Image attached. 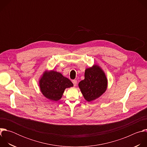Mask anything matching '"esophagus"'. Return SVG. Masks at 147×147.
Returning <instances> with one entry per match:
<instances>
[{"mask_svg": "<svg viewBox=\"0 0 147 147\" xmlns=\"http://www.w3.org/2000/svg\"><path fill=\"white\" fill-rule=\"evenodd\" d=\"M72 82L73 83V85H74V86H77V81L76 80H72Z\"/></svg>", "mask_w": 147, "mask_h": 147, "instance_id": "obj_1", "label": "esophagus"}]
</instances>
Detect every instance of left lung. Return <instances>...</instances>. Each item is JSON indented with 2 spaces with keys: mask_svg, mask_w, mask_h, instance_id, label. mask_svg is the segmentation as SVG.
<instances>
[{
  "mask_svg": "<svg viewBox=\"0 0 147 147\" xmlns=\"http://www.w3.org/2000/svg\"><path fill=\"white\" fill-rule=\"evenodd\" d=\"M84 98L92 101L102 95L107 88V79L100 68L95 65L85 71V78L78 84Z\"/></svg>",
  "mask_w": 147,
  "mask_h": 147,
  "instance_id": "obj_1",
  "label": "left lung"
}]
</instances>
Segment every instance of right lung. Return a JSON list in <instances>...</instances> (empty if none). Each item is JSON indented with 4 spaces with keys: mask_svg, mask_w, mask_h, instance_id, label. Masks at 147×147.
I'll return each mask as SVG.
<instances>
[{
    "mask_svg": "<svg viewBox=\"0 0 147 147\" xmlns=\"http://www.w3.org/2000/svg\"><path fill=\"white\" fill-rule=\"evenodd\" d=\"M42 93L50 100H59L66 88L73 87L71 81L60 73L51 71L45 73L39 81Z\"/></svg>",
    "mask_w": 147,
    "mask_h": 147,
    "instance_id": "obj_1",
    "label": "right lung"
}]
</instances>
